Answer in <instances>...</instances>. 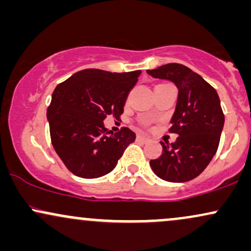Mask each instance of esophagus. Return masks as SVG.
<instances>
[{
	"mask_svg": "<svg viewBox=\"0 0 251 251\" xmlns=\"http://www.w3.org/2000/svg\"><path fill=\"white\" fill-rule=\"evenodd\" d=\"M137 140H139V142H143V143H146V142H149V138L145 137V135H137Z\"/></svg>",
	"mask_w": 251,
	"mask_h": 251,
	"instance_id": "34e87169",
	"label": "esophagus"
}]
</instances>
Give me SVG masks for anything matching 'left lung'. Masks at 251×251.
Masks as SVG:
<instances>
[{"mask_svg": "<svg viewBox=\"0 0 251 251\" xmlns=\"http://www.w3.org/2000/svg\"><path fill=\"white\" fill-rule=\"evenodd\" d=\"M155 79L172 81L178 99L169 131L179 137L175 143H160L163 153L150 162L153 172L172 183L200 176L216 154L224 126V114L216 89L200 74L180 63H168L146 71Z\"/></svg>", "mask_w": 251, "mask_h": 251, "instance_id": "left-lung-1", "label": "left lung"}]
</instances>
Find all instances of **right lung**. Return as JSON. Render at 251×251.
Segmentation results:
<instances>
[{
  "mask_svg": "<svg viewBox=\"0 0 251 251\" xmlns=\"http://www.w3.org/2000/svg\"><path fill=\"white\" fill-rule=\"evenodd\" d=\"M142 72L111 73L88 68L57 85L47 109L53 148L72 174L98 178L117 166L135 140L127 127L109 134L103 125L112 114L119 118L128 93Z\"/></svg>",
  "mask_w": 251,
  "mask_h": 251,
  "instance_id": "1",
  "label": "right lung"
}]
</instances>
